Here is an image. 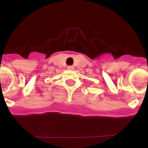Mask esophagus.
<instances>
[{"label": "esophagus", "instance_id": "1", "mask_svg": "<svg viewBox=\"0 0 148 148\" xmlns=\"http://www.w3.org/2000/svg\"><path fill=\"white\" fill-rule=\"evenodd\" d=\"M67 69H68V70H74V66H68V67H67Z\"/></svg>", "mask_w": 148, "mask_h": 148}]
</instances>
